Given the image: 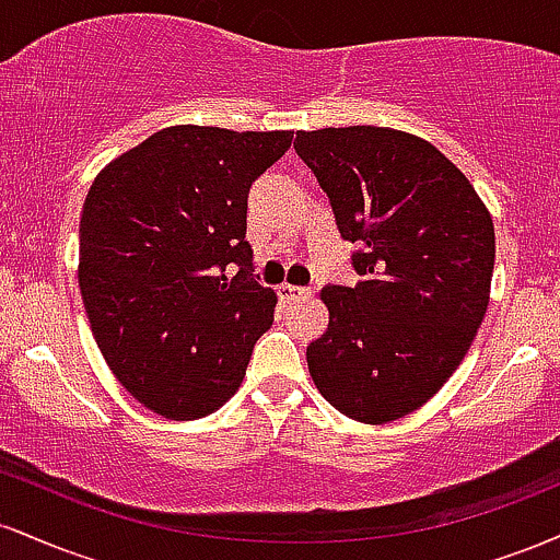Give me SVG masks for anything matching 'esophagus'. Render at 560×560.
<instances>
[{"instance_id":"1","label":"esophagus","mask_w":560,"mask_h":560,"mask_svg":"<svg viewBox=\"0 0 560 560\" xmlns=\"http://www.w3.org/2000/svg\"><path fill=\"white\" fill-rule=\"evenodd\" d=\"M311 294H313L311 289H305V287H294V284L279 287V298H281V302H287V305H292V302H300V300H307Z\"/></svg>"}]
</instances>
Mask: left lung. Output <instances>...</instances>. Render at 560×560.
Returning a JSON list of instances; mask_svg holds the SVG:
<instances>
[{"label":"left lung","mask_w":560,"mask_h":560,"mask_svg":"<svg viewBox=\"0 0 560 560\" xmlns=\"http://www.w3.org/2000/svg\"><path fill=\"white\" fill-rule=\"evenodd\" d=\"M294 150L358 244L355 287H326L329 329L307 345L320 395L361 423L419 410L466 358L490 305L494 226L471 182L416 133L298 131Z\"/></svg>","instance_id":"obj_1"}]
</instances>
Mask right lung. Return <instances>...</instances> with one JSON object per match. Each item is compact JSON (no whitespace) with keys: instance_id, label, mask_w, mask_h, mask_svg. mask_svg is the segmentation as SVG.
I'll list each match as a JSON object with an SVG mask.
<instances>
[{"instance_id":"obj_1","label":"right lung","mask_w":560,"mask_h":560,"mask_svg":"<svg viewBox=\"0 0 560 560\" xmlns=\"http://www.w3.org/2000/svg\"><path fill=\"white\" fill-rule=\"evenodd\" d=\"M292 131L168 126L96 173L81 213L79 287L92 334L131 397L171 421L240 389L271 329L253 279L247 191Z\"/></svg>"}]
</instances>
